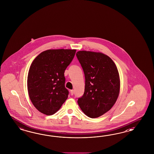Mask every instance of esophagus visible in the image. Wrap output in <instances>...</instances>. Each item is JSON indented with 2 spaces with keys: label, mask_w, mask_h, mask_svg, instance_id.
I'll list each match as a JSON object with an SVG mask.
<instances>
[{
  "label": "esophagus",
  "mask_w": 154,
  "mask_h": 154,
  "mask_svg": "<svg viewBox=\"0 0 154 154\" xmlns=\"http://www.w3.org/2000/svg\"><path fill=\"white\" fill-rule=\"evenodd\" d=\"M70 93L71 95H73L74 94V90H71L70 91Z\"/></svg>",
  "instance_id": "obj_1"
}]
</instances>
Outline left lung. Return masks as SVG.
<instances>
[{"instance_id":"8db88e82","label":"left lung","mask_w":154,"mask_h":154,"mask_svg":"<svg viewBox=\"0 0 154 154\" xmlns=\"http://www.w3.org/2000/svg\"><path fill=\"white\" fill-rule=\"evenodd\" d=\"M76 56L85 77L84 95L77 102L86 116L97 118L116 102L120 89L118 69L113 61L102 52L79 51Z\"/></svg>"}]
</instances>
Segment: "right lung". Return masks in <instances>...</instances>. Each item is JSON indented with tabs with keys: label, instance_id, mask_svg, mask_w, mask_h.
Instances as JSON below:
<instances>
[{
	"label": "right lung",
	"instance_id": "1",
	"mask_svg": "<svg viewBox=\"0 0 154 154\" xmlns=\"http://www.w3.org/2000/svg\"><path fill=\"white\" fill-rule=\"evenodd\" d=\"M76 50H47L33 61L28 72V94L34 106L46 115L56 113L68 97L64 72Z\"/></svg>",
	"mask_w": 154,
	"mask_h": 154
}]
</instances>
